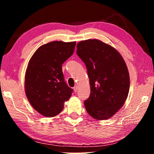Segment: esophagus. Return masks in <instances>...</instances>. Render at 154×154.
Segmentation results:
<instances>
[{
    "mask_svg": "<svg viewBox=\"0 0 154 154\" xmlns=\"http://www.w3.org/2000/svg\"><path fill=\"white\" fill-rule=\"evenodd\" d=\"M73 90H74V92H77L78 87L77 86V85H76V86H75V87L73 88Z\"/></svg>",
    "mask_w": 154,
    "mask_h": 154,
    "instance_id": "1",
    "label": "esophagus"
}]
</instances>
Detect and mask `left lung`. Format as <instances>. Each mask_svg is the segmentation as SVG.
Wrapping results in <instances>:
<instances>
[{"label":"left lung","mask_w":154,"mask_h":154,"mask_svg":"<svg viewBox=\"0 0 154 154\" xmlns=\"http://www.w3.org/2000/svg\"><path fill=\"white\" fill-rule=\"evenodd\" d=\"M77 54L87 68L90 95L84 105L88 114L98 120L110 118L120 109L130 89L128 70L121 54L97 39L82 41Z\"/></svg>","instance_id":"left-lung-1"}]
</instances>
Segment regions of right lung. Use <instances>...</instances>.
<instances>
[{
  "mask_svg": "<svg viewBox=\"0 0 154 154\" xmlns=\"http://www.w3.org/2000/svg\"><path fill=\"white\" fill-rule=\"evenodd\" d=\"M76 42L52 41L39 47L28 62L25 92L31 105L43 116L51 118L64 108L72 89L64 82L62 65L73 54Z\"/></svg>",
  "mask_w": 154,
  "mask_h": 154,
  "instance_id": "right-lung-1",
  "label": "right lung"
}]
</instances>
